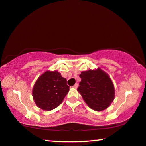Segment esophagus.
Instances as JSON below:
<instances>
[{"label": "esophagus", "mask_w": 146, "mask_h": 146, "mask_svg": "<svg viewBox=\"0 0 146 146\" xmlns=\"http://www.w3.org/2000/svg\"><path fill=\"white\" fill-rule=\"evenodd\" d=\"M78 84H76L75 85H74V86H73V88H76H76H78Z\"/></svg>", "instance_id": "34e87169"}]
</instances>
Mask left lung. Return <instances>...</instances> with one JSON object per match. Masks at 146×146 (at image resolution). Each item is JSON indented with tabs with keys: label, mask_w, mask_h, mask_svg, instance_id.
I'll use <instances>...</instances> for the list:
<instances>
[{
	"label": "left lung",
	"mask_w": 146,
	"mask_h": 146,
	"mask_svg": "<svg viewBox=\"0 0 146 146\" xmlns=\"http://www.w3.org/2000/svg\"><path fill=\"white\" fill-rule=\"evenodd\" d=\"M78 88L84 100L91 109L101 111L108 107L115 99V88L109 75L100 68L82 72Z\"/></svg>",
	"instance_id": "obj_1"
}]
</instances>
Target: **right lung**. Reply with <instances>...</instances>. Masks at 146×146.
<instances>
[{"mask_svg": "<svg viewBox=\"0 0 146 146\" xmlns=\"http://www.w3.org/2000/svg\"><path fill=\"white\" fill-rule=\"evenodd\" d=\"M66 78L57 71H47L38 78L33 88L32 95L38 107L51 111L62 102L69 92Z\"/></svg>", "mask_w": 146, "mask_h": 146, "instance_id": "add662e5", "label": "right lung"}]
</instances>
